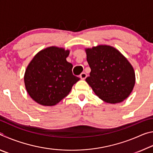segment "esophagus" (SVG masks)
<instances>
[{"label":"esophagus","instance_id":"34e87169","mask_svg":"<svg viewBox=\"0 0 153 153\" xmlns=\"http://www.w3.org/2000/svg\"><path fill=\"white\" fill-rule=\"evenodd\" d=\"M79 77H80V78H81L82 79H84L86 78L87 74L86 73H84V72H83V73H82L81 74H80Z\"/></svg>","mask_w":153,"mask_h":153}]
</instances>
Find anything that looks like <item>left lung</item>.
<instances>
[{"label": "left lung", "instance_id": "left-lung-1", "mask_svg": "<svg viewBox=\"0 0 153 153\" xmlns=\"http://www.w3.org/2000/svg\"><path fill=\"white\" fill-rule=\"evenodd\" d=\"M87 61L91 69L86 81L105 102L115 104L129 97L135 84L133 67L113 46L98 45L86 48Z\"/></svg>", "mask_w": 153, "mask_h": 153}]
</instances>
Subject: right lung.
I'll use <instances>...</instances> for the list:
<instances>
[{"label":"right lung","instance_id":"right-lung-1","mask_svg":"<svg viewBox=\"0 0 153 153\" xmlns=\"http://www.w3.org/2000/svg\"><path fill=\"white\" fill-rule=\"evenodd\" d=\"M69 50L50 46L38 53L27 67L25 88L30 97L43 106H53L67 97L79 81L66 58Z\"/></svg>","mask_w":153,"mask_h":153}]
</instances>
